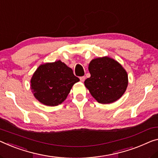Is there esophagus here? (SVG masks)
Segmentation results:
<instances>
[{
	"instance_id": "34e87169",
	"label": "esophagus",
	"mask_w": 158,
	"mask_h": 158,
	"mask_svg": "<svg viewBox=\"0 0 158 158\" xmlns=\"http://www.w3.org/2000/svg\"><path fill=\"white\" fill-rule=\"evenodd\" d=\"M80 80H81V82H84L85 80V76H82V77H80Z\"/></svg>"
}]
</instances>
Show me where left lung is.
Masks as SVG:
<instances>
[{
	"mask_svg": "<svg viewBox=\"0 0 158 158\" xmlns=\"http://www.w3.org/2000/svg\"><path fill=\"white\" fill-rule=\"evenodd\" d=\"M90 77L85 81L91 95L101 104H111L127 90L128 74L117 60L109 56L98 57L89 62Z\"/></svg>",
	"mask_w": 158,
	"mask_h": 158,
	"instance_id": "left-lung-1",
	"label": "left lung"
}]
</instances>
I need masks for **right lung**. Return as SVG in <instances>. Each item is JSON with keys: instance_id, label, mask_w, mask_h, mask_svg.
I'll return each instance as SVG.
<instances>
[{"instance_id": "obj_1", "label": "right lung", "mask_w": 158, "mask_h": 158, "mask_svg": "<svg viewBox=\"0 0 158 158\" xmlns=\"http://www.w3.org/2000/svg\"><path fill=\"white\" fill-rule=\"evenodd\" d=\"M79 81L71 68L59 60L41 64L31 77L30 88L40 102L54 106L67 98L73 85Z\"/></svg>"}]
</instances>
